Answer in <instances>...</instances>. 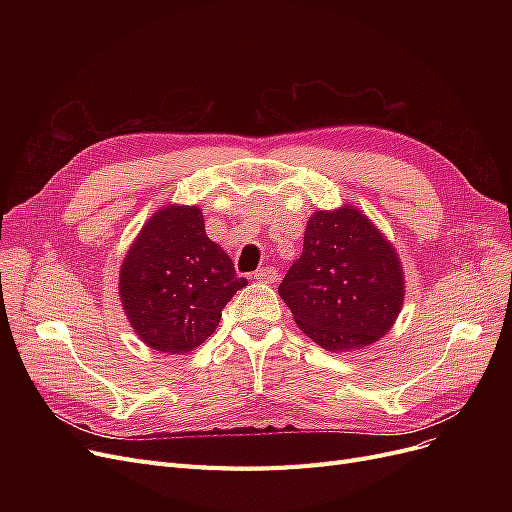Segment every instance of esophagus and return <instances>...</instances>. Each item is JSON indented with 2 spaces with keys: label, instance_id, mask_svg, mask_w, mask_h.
I'll use <instances>...</instances> for the list:
<instances>
[{
  "label": "esophagus",
  "instance_id": "obj_1",
  "mask_svg": "<svg viewBox=\"0 0 512 512\" xmlns=\"http://www.w3.org/2000/svg\"><path fill=\"white\" fill-rule=\"evenodd\" d=\"M253 280L257 282H265V284H272L278 280V272L274 267H259V270L253 274Z\"/></svg>",
  "mask_w": 512,
  "mask_h": 512
}]
</instances>
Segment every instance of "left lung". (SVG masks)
<instances>
[{
  "label": "left lung",
  "mask_w": 512,
  "mask_h": 512,
  "mask_svg": "<svg viewBox=\"0 0 512 512\" xmlns=\"http://www.w3.org/2000/svg\"><path fill=\"white\" fill-rule=\"evenodd\" d=\"M297 326L328 351L382 338L398 317L405 282L396 251L359 209L317 211L301 257L280 288Z\"/></svg>",
  "instance_id": "1"
}]
</instances>
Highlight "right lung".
I'll return each mask as SVG.
<instances>
[{"label": "right lung", "mask_w": 512, "mask_h": 512, "mask_svg": "<svg viewBox=\"0 0 512 512\" xmlns=\"http://www.w3.org/2000/svg\"><path fill=\"white\" fill-rule=\"evenodd\" d=\"M247 286L205 234L199 207L168 205L143 226L120 272L130 326L159 353H188L218 328L222 309Z\"/></svg>", "instance_id": "obj_1"}]
</instances>
